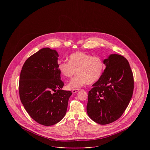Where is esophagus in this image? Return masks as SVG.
Returning a JSON list of instances; mask_svg holds the SVG:
<instances>
[{"label":"esophagus","mask_w":150,"mask_h":150,"mask_svg":"<svg viewBox=\"0 0 150 150\" xmlns=\"http://www.w3.org/2000/svg\"><path fill=\"white\" fill-rule=\"evenodd\" d=\"M78 91H79V90H78V89H73V90H72V93H76L78 92Z\"/></svg>","instance_id":"obj_1"}]
</instances>
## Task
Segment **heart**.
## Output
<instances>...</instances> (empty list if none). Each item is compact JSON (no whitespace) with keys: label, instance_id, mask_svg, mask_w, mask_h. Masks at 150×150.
<instances>
[{"label":"heart","instance_id":"heart-1","mask_svg":"<svg viewBox=\"0 0 150 150\" xmlns=\"http://www.w3.org/2000/svg\"><path fill=\"white\" fill-rule=\"evenodd\" d=\"M105 68L103 59L99 56L83 52H76L69 55L68 62L58 63L60 73L65 78H71L75 73L77 75L68 83L69 89L78 88L85 84H92L101 77Z\"/></svg>","mask_w":150,"mask_h":150}]
</instances>
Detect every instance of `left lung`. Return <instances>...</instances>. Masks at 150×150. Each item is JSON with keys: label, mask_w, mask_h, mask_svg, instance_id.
Segmentation results:
<instances>
[{"label": "left lung", "mask_w": 150, "mask_h": 150, "mask_svg": "<svg viewBox=\"0 0 150 150\" xmlns=\"http://www.w3.org/2000/svg\"><path fill=\"white\" fill-rule=\"evenodd\" d=\"M105 68L88 92L87 112L95 122L107 125L117 120L132 97L134 82L129 63L112 54L104 60Z\"/></svg>", "instance_id": "obj_1"}]
</instances>
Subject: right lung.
<instances>
[{
	"instance_id": "right-lung-1",
	"label": "right lung",
	"mask_w": 150,
	"mask_h": 150,
	"mask_svg": "<svg viewBox=\"0 0 150 150\" xmlns=\"http://www.w3.org/2000/svg\"><path fill=\"white\" fill-rule=\"evenodd\" d=\"M59 54L49 47L28 57L21 71L19 93L28 115L37 123L52 126L67 113L72 93L62 90L64 83L58 69Z\"/></svg>"
}]
</instances>
